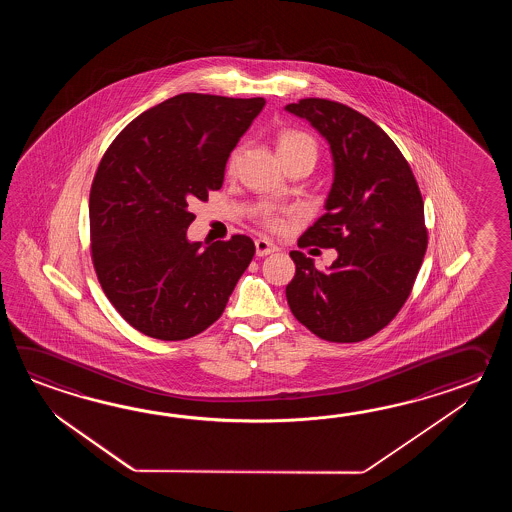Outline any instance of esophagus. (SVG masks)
<instances>
[{
    "instance_id": "34e87169",
    "label": "esophagus",
    "mask_w": 512,
    "mask_h": 512,
    "mask_svg": "<svg viewBox=\"0 0 512 512\" xmlns=\"http://www.w3.org/2000/svg\"><path fill=\"white\" fill-rule=\"evenodd\" d=\"M254 245H256V256H267V254L278 251V247L267 238H258L254 241Z\"/></svg>"
}]
</instances>
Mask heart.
<instances>
[{
  "label": "heart",
  "mask_w": 512,
  "mask_h": 512,
  "mask_svg": "<svg viewBox=\"0 0 512 512\" xmlns=\"http://www.w3.org/2000/svg\"><path fill=\"white\" fill-rule=\"evenodd\" d=\"M278 152H280V157L304 152L313 153L316 157V142L307 133H302V131H283L282 135H280V141H278ZM238 159H240V152L236 150V152L230 155V172H234ZM265 221L274 229L282 227V219L274 216V214H265Z\"/></svg>",
  "instance_id": "b5f03b06"
}]
</instances>
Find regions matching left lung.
I'll return each instance as SVG.
<instances>
[{"mask_svg": "<svg viewBox=\"0 0 512 512\" xmlns=\"http://www.w3.org/2000/svg\"><path fill=\"white\" fill-rule=\"evenodd\" d=\"M285 111L307 120L329 144L333 185L326 214L300 247L335 249L326 271L291 252L296 272L285 287L300 324L329 342H360L388 326L410 296L426 252L425 205L395 142L344 104L304 98Z\"/></svg>", "mask_w": 512, "mask_h": 512, "instance_id": "left-lung-1", "label": "left lung"}]
</instances>
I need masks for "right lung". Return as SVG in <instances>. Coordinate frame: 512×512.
<instances>
[{
	"mask_svg": "<svg viewBox=\"0 0 512 512\" xmlns=\"http://www.w3.org/2000/svg\"><path fill=\"white\" fill-rule=\"evenodd\" d=\"M265 98L183 93L146 109L98 164L91 252L109 302L148 337L185 340L223 315L254 256L247 236L203 245L188 205L219 190L225 164Z\"/></svg>",
	"mask_w": 512,
	"mask_h": 512,
	"instance_id": "right-lung-1",
	"label": "right lung"
}]
</instances>
